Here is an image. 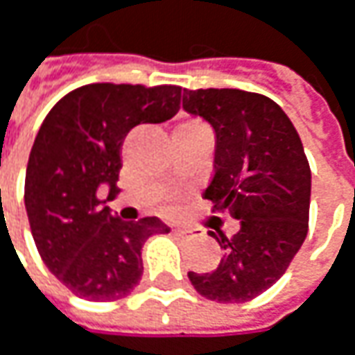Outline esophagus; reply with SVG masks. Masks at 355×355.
<instances>
[{
  "instance_id": "obj_1",
  "label": "esophagus",
  "mask_w": 355,
  "mask_h": 355,
  "mask_svg": "<svg viewBox=\"0 0 355 355\" xmlns=\"http://www.w3.org/2000/svg\"><path fill=\"white\" fill-rule=\"evenodd\" d=\"M173 232L178 234V236H187V234H191L193 230H189V228H173Z\"/></svg>"
}]
</instances>
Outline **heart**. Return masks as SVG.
I'll use <instances>...</instances> for the list:
<instances>
[{
    "mask_svg": "<svg viewBox=\"0 0 355 355\" xmlns=\"http://www.w3.org/2000/svg\"><path fill=\"white\" fill-rule=\"evenodd\" d=\"M191 135V132H208V129L202 123H196V121H189V123H182L180 127H177L175 135Z\"/></svg>",
    "mask_w": 355,
    "mask_h": 355,
    "instance_id": "heart-1",
    "label": "heart"
}]
</instances>
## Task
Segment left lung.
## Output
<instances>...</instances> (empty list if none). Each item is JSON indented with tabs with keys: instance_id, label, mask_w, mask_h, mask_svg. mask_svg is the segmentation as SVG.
Instances as JSON below:
<instances>
[{
	"instance_id": "obj_1",
	"label": "left lung",
	"mask_w": 355,
	"mask_h": 355,
	"mask_svg": "<svg viewBox=\"0 0 355 355\" xmlns=\"http://www.w3.org/2000/svg\"><path fill=\"white\" fill-rule=\"evenodd\" d=\"M182 109L214 131V175L205 198L212 212L239 220L232 239H218L220 264L189 272L200 296L248 302L276 284L308 234L312 175L300 137L268 97L240 89L182 93Z\"/></svg>"
}]
</instances>
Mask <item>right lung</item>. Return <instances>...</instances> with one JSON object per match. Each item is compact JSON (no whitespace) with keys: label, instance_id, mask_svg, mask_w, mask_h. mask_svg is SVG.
Segmentation results:
<instances>
[{"label":"right lung","instance_id":"right-lung-1","mask_svg":"<svg viewBox=\"0 0 355 355\" xmlns=\"http://www.w3.org/2000/svg\"><path fill=\"white\" fill-rule=\"evenodd\" d=\"M180 87L91 83L45 116L25 173V210L45 266L79 298L127 296L143 276V246L171 228L157 216L116 218L107 207L121 189V147L137 125L177 115ZM107 189V200L98 191Z\"/></svg>","mask_w":355,"mask_h":355}]
</instances>
